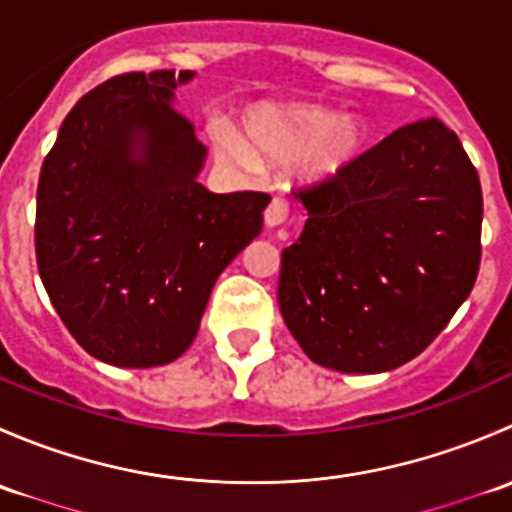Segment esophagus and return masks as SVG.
<instances>
[{
  "label": "esophagus",
  "mask_w": 512,
  "mask_h": 512,
  "mask_svg": "<svg viewBox=\"0 0 512 512\" xmlns=\"http://www.w3.org/2000/svg\"><path fill=\"white\" fill-rule=\"evenodd\" d=\"M287 215H289L287 200L280 198V195H275V198H272V203L267 205V210H265V223H267V227H277V225L285 223Z\"/></svg>",
  "instance_id": "34e87169"
}]
</instances>
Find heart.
<instances>
[{"mask_svg": "<svg viewBox=\"0 0 512 512\" xmlns=\"http://www.w3.org/2000/svg\"><path fill=\"white\" fill-rule=\"evenodd\" d=\"M247 138L252 151L270 160H294L309 152V178L329 180L352 168L364 153L366 126L327 108H267L247 118ZM213 146L227 168L250 170L255 165L250 148L225 128L215 131Z\"/></svg>", "mask_w": 512, "mask_h": 512, "instance_id": "1", "label": "heart"}]
</instances>
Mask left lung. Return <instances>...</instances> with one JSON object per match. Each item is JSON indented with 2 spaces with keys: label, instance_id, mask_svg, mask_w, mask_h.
I'll use <instances>...</instances> for the list:
<instances>
[{
  "label": "left lung",
  "instance_id": "1",
  "mask_svg": "<svg viewBox=\"0 0 512 512\" xmlns=\"http://www.w3.org/2000/svg\"><path fill=\"white\" fill-rule=\"evenodd\" d=\"M294 193L309 218L282 250L277 302L304 354L344 374L421 354L480 267L483 193L456 133L438 118L409 123Z\"/></svg>",
  "mask_w": 512,
  "mask_h": 512
}]
</instances>
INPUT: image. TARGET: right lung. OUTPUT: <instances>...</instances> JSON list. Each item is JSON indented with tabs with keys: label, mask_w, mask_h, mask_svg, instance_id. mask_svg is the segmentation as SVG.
<instances>
[{
	"label": "right lung",
	"mask_w": 512,
	"mask_h": 512,
	"mask_svg": "<svg viewBox=\"0 0 512 512\" xmlns=\"http://www.w3.org/2000/svg\"><path fill=\"white\" fill-rule=\"evenodd\" d=\"M193 71H131L81 96L36 188L39 277L71 337L148 369L193 344L220 272L262 230L267 193H210L205 146L173 89Z\"/></svg>",
	"instance_id": "obj_1"
}]
</instances>
